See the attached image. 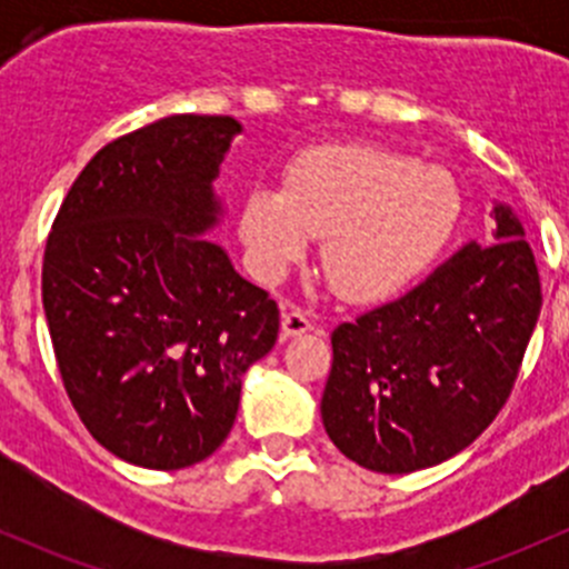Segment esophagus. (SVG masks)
<instances>
[{
	"mask_svg": "<svg viewBox=\"0 0 569 569\" xmlns=\"http://www.w3.org/2000/svg\"><path fill=\"white\" fill-rule=\"evenodd\" d=\"M280 330H283L286 338H297V336H306V332L313 330V321L308 313L297 311V308H289L280 319Z\"/></svg>",
	"mask_w": 569,
	"mask_h": 569,
	"instance_id": "1",
	"label": "esophagus"
}]
</instances>
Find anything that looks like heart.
<instances>
[{
    "instance_id": "heart-1",
    "label": "heart",
    "mask_w": 569,
    "mask_h": 569,
    "mask_svg": "<svg viewBox=\"0 0 569 569\" xmlns=\"http://www.w3.org/2000/svg\"><path fill=\"white\" fill-rule=\"evenodd\" d=\"M460 189L449 170L369 142L297 153L283 189L256 183L239 237L263 274H278L321 237V272L338 297L380 300L405 289L449 242Z\"/></svg>"
}]
</instances>
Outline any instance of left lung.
I'll use <instances>...</instances> for the list:
<instances>
[{"label": "left lung", "instance_id": "obj_1", "mask_svg": "<svg viewBox=\"0 0 569 569\" xmlns=\"http://www.w3.org/2000/svg\"><path fill=\"white\" fill-rule=\"evenodd\" d=\"M490 244L465 242L427 280L332 330L321 423L377 473L460 455L507 401L537 327L539 274L512 206L492 200Z\"/></svg>", "mask_w": 569, "mask_h": 569}]
</instances>
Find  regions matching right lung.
Masks as SVG:
<instances>
[{"label": "right lung", "instance_id": "add662e5", "mask_svg": "<svg viewBox=\"0 0 569 569\" xmlns=\"http://www.w3.org/2000/svg\"><path fill=\"white\" fill-rule=\"evenodd\" d=\"M228 114H170L101 148L43 256V311L79 418L120 460L178 470L237 421L242 377L278 341L267 291L206 239L214 181L242 134Z\"/></svg>", "mask_w": 569, "mask_h": 569}]
</instances>
